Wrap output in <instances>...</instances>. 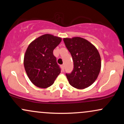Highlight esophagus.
Returning <instances> with one entry per match:
<instances>
[{"mask_svg": "<svg viewBox=\"0 0 124 124\" xmlns=\"http://www.w3.org/2000/svg\"><path fill=\"white\" fill-rule=\"evenodd\" d=\"M61 69H62V70L63 71V70H64V65H61Z\"/></svg>", "mask_w": 124, "mask_h": 124, "instance_id": "obj_1", "label": "esophagus"}]
</instances>
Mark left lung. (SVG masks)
<instances>
[{
    "label": "left lung",
    "instance_id": "8db88e82",
    "mask_svg": "<svg viewBox=\"0 0 124 124\" xmlns=\"http://www.w3.org/2000/svg\"><path fill=\"white\" fill-rule=\"evenodd\" d=\"M63 41L73 58L72 73L66 74L68 82L78 89H84L93 84L100 72L101 57L96 46L79 37L64 38Z\"/></svg>",
    "mask_w": 124,
    "mask_h": 124
}]
</instances>
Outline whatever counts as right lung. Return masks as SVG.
Here are the masks:
<instances>
[{"mask_svg": "<svg viewBox=\"0 0 124 124\" xmlns=\"http://www.w3.org/2000/svg\"><path fill=\"white\" fill-rule=\"evenodd\" d=\"M62 38L46 34L29 44L24 57V66L32 84L39 88H48L53 85L61 73L53 51Z\"/></svg>", "mask_w": 124, "mask_h": 124, "instance_id": "right-lung-1", "label": "right lung"}]
</instances>
